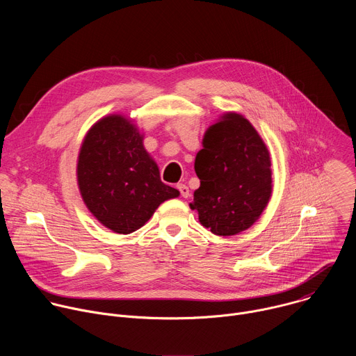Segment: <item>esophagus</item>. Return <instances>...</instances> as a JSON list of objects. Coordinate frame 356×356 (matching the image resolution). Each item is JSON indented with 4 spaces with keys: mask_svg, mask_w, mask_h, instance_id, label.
<instances>
[{
    "mask_svg": "<svg viewBox=\"0 0 356 356\" xmlns=\"http://www.w3.org/2000/svg\"><path fill=\"white\" fill-rule=\"evenodd\" d=\"M177 188H179V191H180L181 197H184V198L190 197V190H188V187H187L186 184H183V183H179V184H177Z\"/></svg>",
    "mask_w": 356,
    "mask_h": 356,
    "instance_id": "1",
    "label": "esophagus"
}]
</instances>
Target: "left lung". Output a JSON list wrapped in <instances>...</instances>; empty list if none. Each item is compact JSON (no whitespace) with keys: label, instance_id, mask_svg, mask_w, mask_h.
I'll return each mask as SVG.
<instances>
[{"label":"left lung","instance_id":"obj_1","mask_svg":"<svg viewBox=\"0 0 356 356\" xmlns=\"http://www.w3.org/2000/svg\"><path fill=\"white\" fill-rule=\"evenodd\" d=\"M194 170L200 187L190 209L213 234L236 235L266 209L272 195L270 155L243 115L227 113L206 131Z\"/></svg>","mask_w":356,"mask_h":356}]
</instances>
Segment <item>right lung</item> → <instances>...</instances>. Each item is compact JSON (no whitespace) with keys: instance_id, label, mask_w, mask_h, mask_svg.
<instances>
[{"instance_id":"right-lung-1","label":"right lung","mask_w":356,"mask_h":356,"mask_svg":"<svg viewBox=\"0 0 356 356\" xmlns=\"http://www.w3.org/2000/svg\"><path fill=\"white\" fill-rule=\"evenodd\" d=\"M143 135L122 115L97 121L80 147L77 183L90 213L108 229L131 234L179 190L161 180L143 147Z\"/></svg>"}]
</instances>
